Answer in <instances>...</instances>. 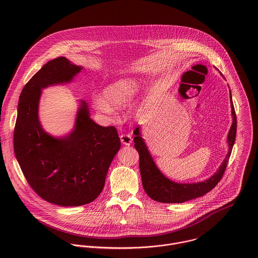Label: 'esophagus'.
I'll use <instances>...</instances> for the list:
<instances>
[{
	"instance_id": "1",
	"label": "esophagus",
	"mask_w": 258,
	"mask_h": 258,
	"mask_svg": "<svg viewBox=\"0 0 258 258\" xmlns=\"http://www.w3.org/2000/svg\"><path fill=\"white\" fill-rule=\"evenodd\" d=\"M120 140H121V143H122L123 145H126V146L131 145V143H132V141H133V139H132V137H131L130 134H122V135L120 136Z\"/></svg>"
}]
</instances>
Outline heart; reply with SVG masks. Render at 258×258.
<instances>
[{
	"label": "heart",
	"instance_id": "b5f03b06",
	"mask_svg": "<svg viewBox=\"0 0 258 258\" xmlns=\"http://www.w3.org/2000/svg\"><path fill=\"white\" fill-rule=\"evenodd\" d=\"M141 82L136 77L120 78L103 89V96H95L92 104L97 110L111 114L114 108L121 107L130 103L139 93Z\"/></svg>",
	"mask_w": 258,
	"mask_h": 258
}]
</instances>
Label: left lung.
I'll return each instance as SVG.
<instances>
[{
	"label": "left lung",
	"mask_w": 258,
	"mask_h": 258,
	"mask_svg": "<svg viewBox=\"0 0 258 258\" xmlns=\"http://www.w3.org/2000/svg\"><path fill=\"white\" fill-rule=\"evenodd\" d=\"M222 75V74H221ZM223 77V75H222ZM224 78V77H223ZM230 106L232 123L227 134L228 152L218 169V171L209 179L198 183H177L168 179L157 167L153 160L150 151L148 150L145 140L142 137L141 127H137L134 131V146L139 153L140 161V173L142 178V184L148 196L154 201L165 204H179L186 201L203 197L210 190H212L221 181L225 168L227 166L228 159L231 154V150L235 142L236 136V116L231 99V91L229 90Z\"/></svg>",
	"instance_id": "1"
}]
</instances>
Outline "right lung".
Wrapping results in <instances>:
<instances>
[{"mask_svg":"<svg viewBox=\"0 0 258 258\" xmlns=\"http://www.w3.org/2000/svg\"><path fill=\"white\" fill-rule=\"evenodd\" d=\"M82 69L63 56L49 60L25 85L18 104L14 132L18 163L37 195L61 207L86 205L98 197L121 146L116 128L96 124L83 100L69 134L55 137L42 128L38 117L42 89L73 82Z\"/></svg>","mask_w":258,"mask_h":258,"instance_id":"1","label":"right lung"}]
</instances>
